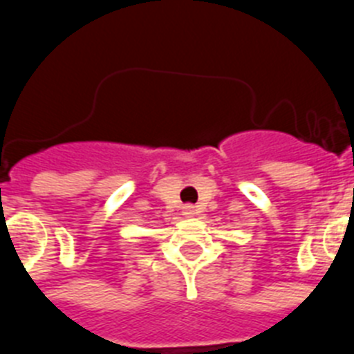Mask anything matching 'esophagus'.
I'll return each mask as SVG.
<instances>
[{
	"label": "esophagus",
	"mask_w": 354,
	"mask_h": 354,
	"mask_svg": "<svg viewBox=\"0 0 354 354\" xmlns=\"http://www.w3.org/2000/svg\"><path fill=\"white\" fill-rule=\"evenodd\" d=\"M183 214L187 216V218H192V216L196 214V211H195V207H193V205H184Z\"/></svg>",
	"instance_id": "esophagus-1"
}]
</instances>
